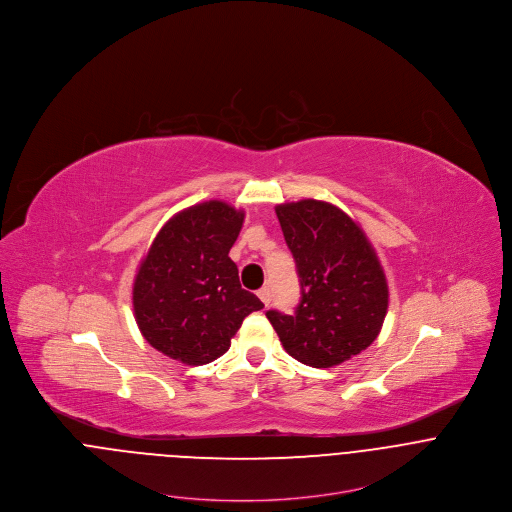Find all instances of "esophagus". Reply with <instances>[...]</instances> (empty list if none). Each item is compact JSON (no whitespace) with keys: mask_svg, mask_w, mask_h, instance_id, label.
<instances>
[{"mask_svg":"<svg viewBox=\"0 0 512 512\" xmlns=\"http://www.w3.org/2000/svg\"><path fill=\"white\" fill-rule=\"evenodd\" d=\"M258 297L262 299V303L268 307L270 305V301H272V292H270V288L268 286H264L262 290H258Z\"/></svg>","mask_w":512,"mask_h":512,"instance_id":"1","label":"esophagus"}]
</instances>
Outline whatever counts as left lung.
<instances>
[{"label": "left lung", "instance_id": "left-lung-1", "mask_svg": "<svg viewBox=\"0 0 512 512\" xmlns=\"http://www.w3.org/2000/svg\"><path fill=\"white\" fill-rule=\"evenodd\" d=\"M301 299L293 315L266 311L286 353L331 368L365 351L388 311V284L363 228L339 207L303 199L276 207Z\"/></svg>", "mask_w": 512, "mask_h": 512}]
</instances>
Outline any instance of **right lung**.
Listing matches in <instances>:
<instances>
[{
    "mask_svg": "<svg viewBox=\"0 0 512 512\" xmlns=\"http://www.w3.org/2000/svg\"><path fill=\"white\" fill-rule=\"evenodd\" d=\"M244 213L207 201L167 220L134 280V315L147 343L183 365L213 363L246 315L264 307L242 290L228 252Z\"/></svg>",
    "mask_w": 512,
    "mask_h": 512,
    "instance_id": "right-lung-1",
    "label": "right lung"
}]
</instances>
